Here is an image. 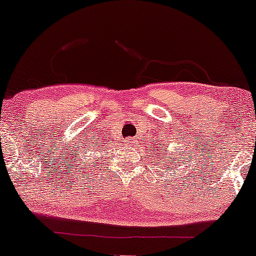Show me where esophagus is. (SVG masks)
<instances>
[{
	"mask_svg": "<svg viewBox=\"0 0 256 256\" xmlns=\"http://www.w3.org/2000/svg\"><path fill=\"white\" fill-rule=\"evenodd\" d=\"M128 143H132V141H131V140H128Z\"/></svg>",
	"mask_w": 256,
	"mask_h": 256,
	"instance_id": "34e87169",
	"label": "esophagus"
}]
</instances>
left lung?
I'll return each mask as SVG.
<instances>
[{"instance_id": "8db88e82", "label": "left lung", "mask_w": 256, "mask_h": 256, "mask_svg": "<svg viewBox=\"0 0 256 256\" xmlns=\"http://www.w3.org/2000/svg\"><path fill=\"white\" fill-rule=\"evenodd\" d=\"M160 144H162V143H160ZM164 146H162V148H160L159 150V147H158V150H159V152L160 153H156V154H159V156H166V158H164V160L166 162H162V164H165V166H168V164H170V166L171 165H175V168H176V164H178V166H180V164L178 162V156H168V152L164 150ZM152 156H154V154H152ZM171 170H172V168H170Z\"/></svg>"}]
</instances>
